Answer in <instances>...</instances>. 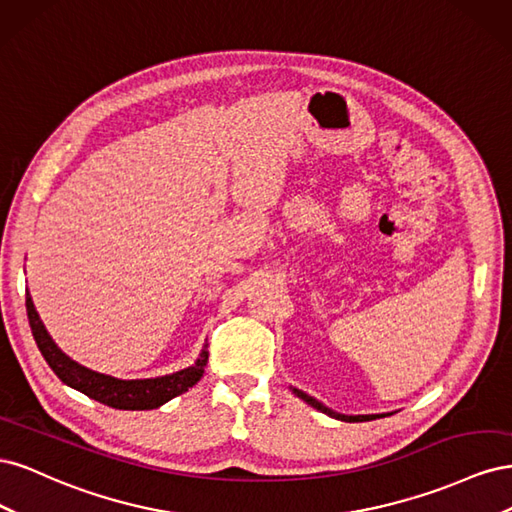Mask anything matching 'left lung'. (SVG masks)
<instances>
[{
  "instance_id": "1",
  "label": "left lung",
  "mask_w": 512,
  "mask_h": 512,
  "mask_svg": "<svg viewBox=\"0 0 512 512\" xmlns=\"http://www.w3.org/2000/svg\"><path fill=\"white\" fill-rule=\"evenodd\" d=\"M294 393H297L303 401H307L309 406H314L316 410H320V412H324V414H329V416H335V418H342V421H371V418H376V416H384V414H365V416H346V414H337V412H333V410H329L327 406H322L320 401H316L314 397H309V395H305V393H301V391H297L294 389Z\"/></svg>"
}]
</instances>
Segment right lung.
Listing matches in <instances>:
<instances>
[{
    "mask_svg": "<svg viewBox=\"0 0 512 512\" xmlns=\"http://www.w3.org/2000/svg\"><path fill=\"white\" fill-rule=\"evenodd\" d=\"M27 307V318L29 327H32L36 344L44 356V361L55 371L61 382H66L72 389L85 393L87 397L100 401V404L115 408V410H153L166 404L168 399H173L181 393H185L194 386L205 374V365L209 359V352L203 350L196 365L181 369L177 374L162 376V378H149V380H117L111 376L98 374V371H91L61 352L51 335L46 333L44 324L36 312L32 303V297H25Z\"/></svg>",
    "mask_w": 512,
    "mask_h": 512,
    "instance_id": "add662e5",
    "label": "right lung"
}]
</instances>
